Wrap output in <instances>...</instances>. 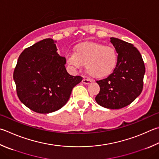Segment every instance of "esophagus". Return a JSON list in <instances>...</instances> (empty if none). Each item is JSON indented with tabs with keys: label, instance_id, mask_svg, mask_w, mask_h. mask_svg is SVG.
Masks as SVG:
<instances>
[{
	"label": "esophagus",
	"instance_id": "obj_1",
	"mask_svg": "<svg viewBox=\"0 0 159 159\" xmlns=\"http://www.w3.org/2000/svg\"><path fill=\"white\" fill-rule=\"evenodd\" d=\"M82 82H83V83H84V84H89V83H90L92 81L88 79H83Z\"/></svg>",
	"mask_w": 159,
	"mask_h": 159
}]
</instances>
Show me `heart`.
I'll use <instances>...</instances> for the list:
<instances>
[{
    "mask_svg": "<svg viewBox=\"0 0 159 159\" xmlns=\"http://www.w3.org/2000/svg\"><path fill=\"white\" fill-rule=\"evenodd\" d=\"M118 56L113 47L96 43H84L68 54L67 61L71 67L79 69L85 65L86 71L94 78L108 76L115 70Z\"/></svg>",
    "mask_w": 159,
    "mask_h": 159,
    "instance_id": "heart-1",
    "label": "heart"
}]
</instances>
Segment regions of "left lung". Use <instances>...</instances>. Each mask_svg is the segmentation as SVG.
Returning <instances> with one entry per match:
<instances>
[{"instance_id": "obj_1", "label": "left lung", "mask_w": 159, "mask_h": 159, "mask_svg": "<svg viewBox=\"0 0 159 159\" xmlns=\"http://www.w3.org/2000/svg\"><path fill=\"white\" fill-rule=\"evenodd\" d=\"M118 53L116 67L105 79L97 80L100 91L97 103L110 109H120L131 103L142 92L145 67L142 56L132 44L111 37Z\"/></svg>"}]
</instances>
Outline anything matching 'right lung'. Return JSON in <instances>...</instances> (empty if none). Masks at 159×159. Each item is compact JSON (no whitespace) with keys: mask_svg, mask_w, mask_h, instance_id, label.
<instances>
[{"mask_svg":"<svg viewBox=\"0 0 159 159\" xmlns=\"http://www.w3.org/2000/svg\"><path fill=\"white\" fill-rule=\"evenodd\" d=\"M65 63V57L57 53L52 39L24 49L13 74L19 100L38 113H50L64 106L72 89L83 80L81 76L69 74Z\"/></svg>","mask_w":159,"mask_h":159,"instance_id":"obj_1","label":"right lung"}]
</instances>
